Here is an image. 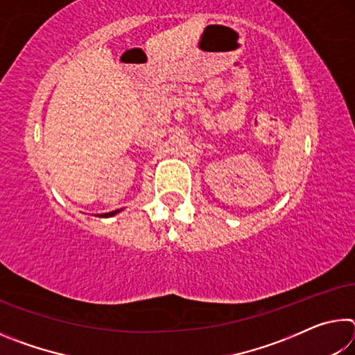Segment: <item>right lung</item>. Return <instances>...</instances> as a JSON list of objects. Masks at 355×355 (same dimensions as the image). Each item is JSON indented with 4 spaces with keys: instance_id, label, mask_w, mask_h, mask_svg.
Listing matches in <instances>:
<instances>
[{
    "instance_id": "1",
    "label": "right lung",
    "mask_w": 355,
    "mask_h": 355,
    "mask_svg": "<svg viewBox=\"0 0 355 355\" xmlns=\"http://www.w3.org/2000/svg\"><path fill=\"white\" fill-rule=\"evenodd\" d=\"M120 211H122V209H116V211H111V213H103V214H100V218H111V216H116Z\"/></svg>"
}]
</instances>
